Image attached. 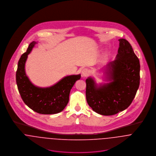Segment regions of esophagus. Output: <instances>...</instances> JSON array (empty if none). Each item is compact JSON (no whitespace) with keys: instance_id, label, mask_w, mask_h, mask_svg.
<instances>
[{"instance_id":"1","label":"esophagus","mask_w":156,"mask_h":156,"mask_svg":"<svg viewBox=\"0 0 156 156\" xmlns=\"http://www.w3.org/2000/svg\"><path fill=\"white\" fill-rule=\"evenodd\" d=\"M82 74L83 77H87L89 74V71L88 68H84L82 71Z\"/></svg>"}]
</instances>
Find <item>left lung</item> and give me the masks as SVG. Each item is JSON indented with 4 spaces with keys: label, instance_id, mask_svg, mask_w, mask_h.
I'll return each instance as SVG.
<instances>
[{
    "label": "left lung",
    "instance_id": "obj_1",
    "mask_svg": "<svg viewBox=\"0 0 156 156\" xmlns=\"http://www.w3.org/2000/svg\"><path fill=\"white\" fill-rule=\"evenodd\" d=\"M116 59L106 67L104 74L108 83H96L90 77L86 80V97L96 113L108 116L126 109L132 103L140 83V63L132 45L119 39Z\"/></svg>",
    "mask_w": 156,
    "mask_h": 156
}]
</instances>
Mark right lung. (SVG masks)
Instances as JSON below:
<instances>
[{
  "instance_id": "obj_1",
  "label": "right lung",
  "mask_w": 156,
  "mask_h": 156,
  "mask_svg": "<svg viewBox=\"0 0 156 156\" xmlns=\"http://www.w3.org/2000/svg\"><path fill=\"white\" fill-rule=\"evenodd\" d=\"M37 43L32 41L26 52L21 56L16 72V82L24 103L32 110L40 114H55L62 111L69 101L70 90L80 74L66 76L54 85L41 88L34 85L27 76L25 63L27 55Z\"/></svg>"
}]
</instances>
